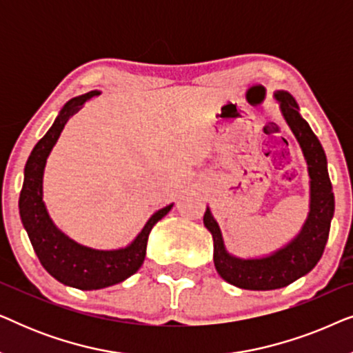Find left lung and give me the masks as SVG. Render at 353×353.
<instances>
[{
	"label": "left lung",
	"mask_w": 353,
	"mask_h": 353,
	"mask_svg": "<svg viewBox=\"0 0 353 353\" xmlns=\"http://www.w3.org/2000/svg\"><path fill=\"white\" fill-rule=\"evenodd\" d=\"M273 98L279 104L284 123L291 130L301 148L310 178L308 214L301 231L273 252L259 257H238L226 249L220 225L212 215L209 205L204 214V225L214 238L216 272L226 283L249 291H272L284 288L310 273L321 259L334 215V192L327 173V159L320 139L302 117L297 101L289 91H274Z\"/></svg>",
	"instance_id": "left-lung-1"
}]
</instances>
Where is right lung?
<instances>
[{
	"label": "right lung",
	"instance_id": "1",
	"mask_svg": "<svg viewBox=\"0 0 353 353\" xmlns=\"http://www.w3.org/2000/svg\"><path fill=\"white\" fill-rule=\"evenodd\" d=\"M96 94H99V91H90L64 104L54 123L28 156L19 197L22 225L43 268L59 283L81 291L114 286L137 273L146 257L149 233L173 207L172 202L163 209L154 212L132 243L119 249H93L79 244L54 225L43 201V175L46 161L69 119Z\"/></svg>",
	"mask_w": 353,
	"mask_h": 353
}]
</instances>
